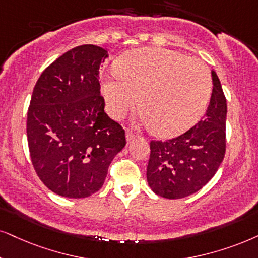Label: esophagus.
I'll list each match as a JSON object with an SVG mask.
<instances>
[{"label": "esophagus", "mask_w": 258, "mask_h": 258, "mask_svg": "<svg viewBox=\"0 0 258 258\" xmlns=\"http://www.w3.org/2000/svg\"><path fill=\"white\" fill-rule=\"evenodd\" d=\"M136 137H137L136 133L132 132V131H130V130L126 132V139H127V142H131V140L135 139Z\"/></svg>", "instance_id": "34e87169"}]
</instances>
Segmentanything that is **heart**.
<instances>
[{
	"mask_svg": "<svg viewBox=\"0 0 258 258\" xmlns=\"http://www.w3.org/2000/svg\"><path fill=\"white\" fill-rule=\"evenodd\" d=\"M116 75L102 83L106 108L123 118L139 99L140 113L159 136H176L195 125L206 110L213 82L202 61L162 47L126 52L116 60Z\"/></svg>",
	"mask_w": 258,
	"mask_h": 258,
	"instance_id": "obj_1",
	"label": "heart"
}]
</instances>
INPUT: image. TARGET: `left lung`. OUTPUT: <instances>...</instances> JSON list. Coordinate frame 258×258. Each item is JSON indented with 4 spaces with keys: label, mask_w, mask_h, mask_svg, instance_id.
<instances>
[{
    "label": "left lung",
    "mask_w": 258,
    "mask_h": 258,
    "mask_svg": "<svg viewBox=\"0 0 258 258\" xmlns=\"http://www.w3.org/2000/svg\"><path fill=\"white\" fill-rule=\"evenodd\" d=\"M206 115L176 138L150 142L146 177L159 197L182 199L197 193L213 177L226 151V97L217 74Z\"/></svg>",
    "instance_id": "left-lung-1"
}]
</instances>
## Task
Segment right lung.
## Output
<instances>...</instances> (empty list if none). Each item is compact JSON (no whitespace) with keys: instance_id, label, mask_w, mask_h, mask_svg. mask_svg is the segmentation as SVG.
Segmentation results:
<instances>
[{"instance_id":"1","label":"right lung","mask_w":258,"mask_h":258,"mask_svg":"<svg viewBox=\"0 0 258 258\" xmlns=\"http://www.w3.org/2000/svg\"><path fill=\"white\" fill-rule=\"evenodd\" d=\"M105 48L81 45L42 71L27 112L31 161L42 183L60 197L81 199L103 185L125 130L105 112L99 69Z\"/></svg>"}]
</instances>
